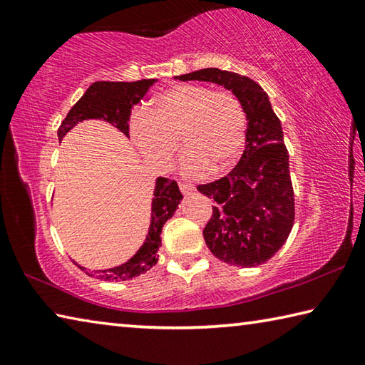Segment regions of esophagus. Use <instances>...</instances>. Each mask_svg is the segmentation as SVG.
Wrapping results in <instances>:
<instances>
[{
  "label": "esophagus",
  "mask_w": 365,
  "mask_h": 365,
  "mask_svg": "<svg viewBox=\"0 0 365 365\" xmlns=\"http://www.w3.org/2000/svg\"><path fill=\"white\" fill-rule=\"evenodd\" d=\"M178 187H180V191L183 195H191L195 191V187L191 183L187 182H178Z\"/></svg>",
  "instance_id": "obj_1"
}]
</instances>
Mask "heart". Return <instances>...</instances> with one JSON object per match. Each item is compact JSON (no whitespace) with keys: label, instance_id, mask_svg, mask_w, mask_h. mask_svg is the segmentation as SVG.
<instances>
[{"label":"heart","instance_id":"1","mask_svg":"<svg viewBox=\"0 0 365 365\" xmlns=\"http://www.w3.org/2000/svg\"><path fill=\"white\" fill-rule=\"evenodd\" d=\"M135 145L158 168H169L180 141L182 170L200 177L209 169L217 174L230 168L246 140L243 104L228 90L178 83L151 101L146 114L130 122Z\"/></svg>","mask_w":365,"mask_h":365}]
</instances>
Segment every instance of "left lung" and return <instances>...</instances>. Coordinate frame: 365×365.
<instances>
[{"mask_svg":"<svg viewBox=\"0 0 365 365\" xmlns=\"http://www.w3.org/2000/svg\"><path fill=\"white\" fill-rule=\"evenodd\" d=\"M177 78L222 85L243 104L248 128L242 159L225 177L197 185L214 202L202 235L212 255L227 264L256 267L267 262L287 242L294 222L288 150L269 96L250 77L215 67Z\"/></svg>","mask_w":365,"mask_h":365,"instance_id":"8db88e82","label":"left lung"}]
</instances>
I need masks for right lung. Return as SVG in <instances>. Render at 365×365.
Masks as SVG:
<instances>
[{
  "label": "right lung",
  "instance_id": "right-lung-1",
  "mask_svg": "<svg viewBox=\"0 0 365 365\" xmlns=\"http://www.w3.org/2000/svg\"><path fill=\"white\" fill-rule=\"evenodd\" d=\"M156 82L154 78L137 80V82H95L91 83L85 95L73 104L69 114L58 128V137L63 140L73 125L86 119H104L119 128L128 137V120L135 104L140 103L150 86ZM182 193L175 180L159 177L154 188L151 205L150 232L141 248L132 259L119 267L108 270L88 272L82 265L80 270L95 279L106 282H123L138 277L150 270L158 262V250L160 246V232L168 219H170L182 201Z\"/></svg>",
  "mask_w": 365,
  "mask_h": 365
}]
</instances>
